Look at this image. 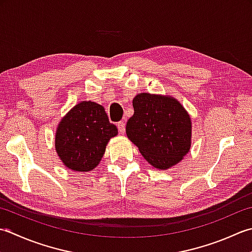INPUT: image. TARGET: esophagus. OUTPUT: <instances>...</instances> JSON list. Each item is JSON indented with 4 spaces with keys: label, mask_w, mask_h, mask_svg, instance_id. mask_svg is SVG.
<instances>
[{
    "label": "esophagus",
    "mask_w": 252,
    "mask_h": 252,
    "mask_svg": "<svg viewBox=\"0 0 252 252\" xmlns=\"http://www.w3.org/2000/svg\"><path fill=\"white\" fill-rule=\"evenodd\" d=\"M117 128H119V131L121 135H124L125 133V130H126V125L124 122H119L117 123Z\"/></svg>",
    "instance_id": "1"
}]
</instances>
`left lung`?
Returning <instances> with one entry per match:
<instances>
[{
    "mask_svg": "<svg viewBox=\"0 0 252 252\" xmlns=\"http://www.w3.org/2000/svg\"><path fill=\"white\" fill-rule=\"evenodd\" d=\"M127 122L128 139L153 167L167 169L187 155L191 145V121L173 96L139 94L132 100Z\"/></svg>",
    "mask_w": 252,
    "mask_h": 252,
    "instance_id": "8db88e82",
    "label": "left lung"
}]
</instances>
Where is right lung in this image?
I'll use <instances>...</instances> for the list:
<instances>
[{
    "mask_svg": "<svg viewBox=\"0 0 252 252\" xmlns=\"http://www.w3.org/2000/svg\"><path fill=\"white\" fill-rule=\"evenodd\" d=\"M117 135L104 107L91 101L76 104L56 128L55 150L66 167L89 172L100 163L107 142Z\"/></svg>",
    "mask_w": 252,
    "mask_h": 252,
    "instance_id": "1",
    "label": "right lung"
}]
</instances>
